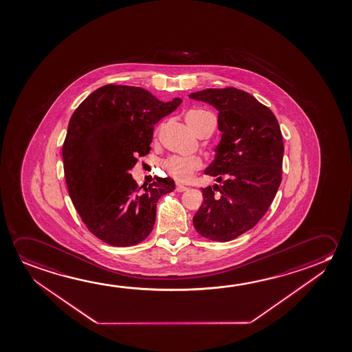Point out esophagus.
<instances>
[{"label":"esophagus","instance_id":"34e87169","mask_svg":"<svg viewBox=\"0 0 352 352\" xmlns=\"http://www.w3.org/2000/svg\"><path fill=\"white\" fill-rule=\"evenodd\" d=\"M175 190H177L178 192H183V191H186V190H188V188H186V186H184V185L177 184V186H175Z\"/></svg>","mask_w":352,"mask_h":352}]
</instances>
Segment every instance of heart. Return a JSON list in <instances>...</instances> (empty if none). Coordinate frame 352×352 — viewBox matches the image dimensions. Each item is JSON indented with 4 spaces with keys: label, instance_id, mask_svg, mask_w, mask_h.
I'll list each match as a JSON object with an SVG mask.
<instances>
[{
    "label": "heart",
    "instance_id": "1",
    "mask_svg": "<svg viewBox=\"0 0 352 352\" xmlns=\"http://www.w3.org/2000/svg\"><path fill=\"white\" fill-rule=\"evenodd\" d=\"M210 114V112L202 109H192L186 114V122L197 134L204 123V119ZM162 167L172 178L185 183L189 182L194 174L204 167V162L197 156H170L163 161Z\"/></svg>",
    "mask_w": 352,
    "mask_h": 352
}]
</instances>
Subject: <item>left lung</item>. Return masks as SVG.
Returning a JSON list of instances; mask_svg holds the SVG:
<instances>
[{"mask_svg": "<svg viewBox=\"0 0 352 352\" xmlns=\"http://www.w3.org/2000/svg\"><path fill=\"white\" fill-rule=\"evenodd\" d=\"M189 98L218 109L222 133L205 173L223 185L202 189L194 227L212 241H230L260 222L276 197L284 153L280 126L271 109L235 87L206 89Z\"/></svg>", "mask_w": 352, "mask_h": 352, "instance_id": "1", "label": "left lung"}]
</instances>
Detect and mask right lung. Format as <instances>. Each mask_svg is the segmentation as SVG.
Segmentation results:
<instances>
[{"label":"right lung","instance_id":"add662e5","mask_svg":"<svg viewBox=\"0 0 352 352\" xmlns=\"http://www.w3.org/2000/svg\"><path fill=\"white\" fill-rule=\"evenodd\" d=\"M142 87L109 84L74 111L62 157L72 202L87 229L112 246H133L150 235L157 201L175 189L158 178L141 191L129 173L151 147L153 125L178 109Z\"/></svg>","mask_w":352,"mask_h":352}]
</instances>
